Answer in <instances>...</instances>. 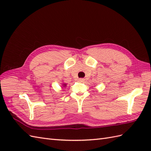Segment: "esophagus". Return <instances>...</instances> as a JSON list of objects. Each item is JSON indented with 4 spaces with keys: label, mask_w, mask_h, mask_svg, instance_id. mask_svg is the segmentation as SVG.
<instances>
[{
    "label": "esophagus",
    "mask_w": 151,
    "mask_h": 151,
    "mask_svg": "<svg viewBox=\"0 0 151 151\" xmlns=\"http://www.w3.org/2000/svg\"><path fill=\"white\" fill-rule=\"evenodd\" d=\"M78 81L82 82L84 81V78H79V79H78Z\"/></svg>",
    "instance_id": "obj_1"
}]
</instances>
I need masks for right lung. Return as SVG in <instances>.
I'll return each instance as SVG.
<instances>
[{"instance_id":"right-lung-1","label":"right lung","mask_w":151,"mask_h":151,"mask_svg":"<svg viewBox=\"0 0 151 151\" xmlns=\"http://www.w3.org/2000/svg\"><path fill=\"white\" fill-rule=\"evenodd\" d=\"M65 86H66V84H63V87H65Z\"/></svg>"}]
</instances>
